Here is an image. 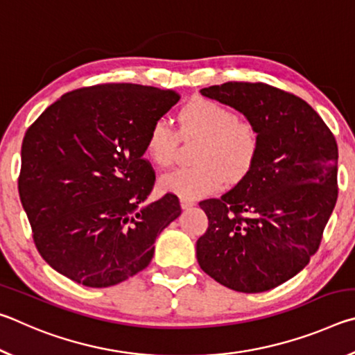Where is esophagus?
<instances>
[{
    "instance_id": "34e87169",
    "label": "esophagus",
    "mask_w": 355,
    "mask_h": 355,
    "mask_svg": "<svg viewBox=\"0 0 355 355\" xmlns=\"http://www.w3.org/2000/svg\"><path fill=\"white\" fill-rule=\"evenodd\" d=\"M180 205H182L183 209H188L191 207H194L196 202L191 200V199H186V197H180Z\"/></svg>"
}]
</instances>
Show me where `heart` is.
Wrapping results in <instances>:
<instances>
[{
	"instance_id": "b5f03b06",
	"label": "heart",
	"mask_w": 355,
	"mask_h": 355,
	"mask_svg": "<svg viewBox=\"0 0 355 355\" xmlns=\"http://www.w3.org/2000/svg\"><path fill=\"white\" fill-rule=\"evenodd\" d=\"M180 135L197 136L194 159L199 164L164 173L161 189L186 199H197L236 182L254 164L258 152V131L248 119L236 117L230 107L209 98H194L178 114ZM178 146V135L166 119L155 120L146 139V152L155 164L169 166Z\"/></svg>"
}]
</instances>
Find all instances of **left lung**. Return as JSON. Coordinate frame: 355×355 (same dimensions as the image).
<instances>
[{"label":"left lung","instance_id":"1","mask_svg":"<svg viewBox=\"0 0 355 355\" xmlns=\"http://www.w3.org/2000/svg\"><path fill=\"white\" fill-rule=\"evenodd\" d=\"M200 92L243 112L260 144L235 188L199 203L208 228L197 261L230 290H272L320 248L338 197L335 137L307 101L269 84L228 81Z\"/></svg>","mask_w":355,"mask_h":355}]
</instances>
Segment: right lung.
I'll return each instance as SVG.
<instances>
[{"mask_svg": "<svg viewBox=\"0 0 355 355\" xmlns=\"http://www.w3.org/2000/svg\"><path fill=\"white\" fill-rule=\"evenodd\" d=\"M180 100L171 89L97 84L62 95L28 128L19 194L42 258L59 274L107 288L148 266L178 197L144 205L155 171L150 127Z\"/></svg>", "mask_w": 355, "mask_h": 355, "instance_id": "right-lung-1", "label": "right lung"}]
</instances>
